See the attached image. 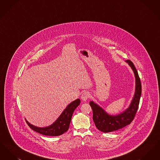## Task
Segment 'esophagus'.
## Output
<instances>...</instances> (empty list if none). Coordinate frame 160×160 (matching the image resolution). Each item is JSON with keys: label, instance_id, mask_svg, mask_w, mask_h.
Listing matches in <instances>:
<instances>
[{"label": "esophagus", "instance_id": "34e87169", "mask_svg": "<svg viewBox=\"0 0 160 160\" xmlns=\"http://www.w3.org/2000/svg\"><path fill=\"white\" fill-rule=\"evenodd\" d=\"M89 97H90V93L88 92H84L82 94L81 98L83 101H85L89 98Z\"/></svg>", "mask_w": 160, "mask_h": 160}]
</instances>
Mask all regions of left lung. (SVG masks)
I'll list each match as a JSON object with an SVG mask.
<instances>
[{
  "label": "left lung",
  "instance_id": "obj_1",
  "mask_svg": "<svg viewBox=\"0 0 160 160\" xmlns=\"http://www.w3.org/2000/svg\"><path fill=\"white\" fill-rule=\"evenodd\" d=\"M126 62L133 70L136 78L135 93L129 107L122 113L112 116L107 113L104 109L93 101L89 102L93 111V120L95 126L99 131L104 132L114 131L126 127L133 121L137 113L142 94V84L134 63L130 60Z\"/></svg>",
  "mask_w": 160,
  "mask_h": 160
}]
</instances>
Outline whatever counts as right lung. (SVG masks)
<instances>
[{"label": "right lung", "instance_id": "right-lung-1", "mask_svg": "<svg viewBox=\"0 0 160 160\" xmlns=\"http://www.w3.org/2000/svg\"><path fill=\"white\" fill-rule=\"evenodd\" d=\"M80 103V100L79 99H77L71 102L63 110L57 120L48 127L44 128L37 127L32 125L27 121H26L31 129L39 134L49 136H60L68 131L72 114L75 109L79 106Z\"/></svg>", "mask_w": 160, "mask_h": 160}]
</instances>
